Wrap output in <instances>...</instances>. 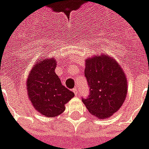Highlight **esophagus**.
I'll return each instance as SVG.
<instances>
[{"instance_id":"obj_1","label":"esophagus","mask_w":149,"mask_h":149,"mask_svg":"<svg viewBox=\"0 0 149 149\" xmlns=\"http://www.w3.org/2000/svg\"><path fill=\"white\" fill-rule=\"evenodd\" d=\"M73 92H74V93L75 95H78V93H79V90H78L77 88H74Z\"/></svg>"}]
</instances>
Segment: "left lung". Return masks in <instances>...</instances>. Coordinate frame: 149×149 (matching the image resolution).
<instances>
[{
  "instance_id": "obj_1",
  "label": "left lung",
  "mask_w": 149,
  "mask_h": 149,
  "mask_svg": "<svg viewBox=\"0 0 149 149\" xmlns=\"http://www.w3.org/2000/svg\"><path fill=\"white\" fill-rule=\"evenodd\" d=\"M84 74L90 94L82 98L83 102L97 118H109L121 107L127 95V79L122 68L103 53L85 59Z\"/></svg>"
}]
</instances>
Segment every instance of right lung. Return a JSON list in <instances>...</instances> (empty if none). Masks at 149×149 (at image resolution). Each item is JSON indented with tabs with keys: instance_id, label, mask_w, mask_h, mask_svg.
I'll return each instance as SVG.
<instances>
[{
	"instance_id": "right-lung-1",
	"label": "right lung",
	"mask_w": 149,
	"mask_h": 149,
	"mask_svg": "<svg viewBox=\"0 0 149 149\" xmlns=\"http://www.w3.org/2000/svg\"><path fill=\"white\" fill-rule=\"evenodd\" d=\"M55 57L40 58L29 71L26 79L29 98L33 108L47 117H56L63 113L65 105L72 97L74 93L62 85L55 72Z\"/></svg>"
}]
</instances>
